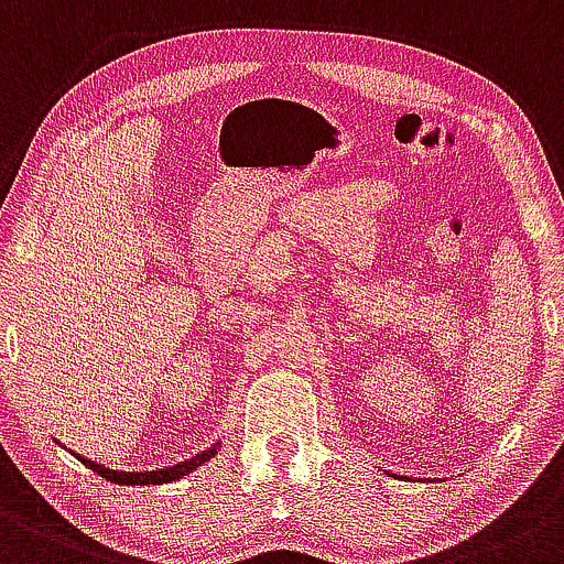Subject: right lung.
<instances>
[{
	"mask_svg": "<svg viewBox=\"0 0 564 564\" xmlns=\"http://www.w3.org/2000/svg\"><path fill=\"white\" fill-rule=\"evenodd\" d=\"M218 451H220V442H213L207 451L192 455V458L181 460V464L164 466V469H156V471H117V469H109V466L95 464V460L85 458V455L74 453V458H79L87 469L98 471L100 477L109 479V482H113V485H167V482H178V479L186 477V474L199 469V466L205 464V460H210Z\"/></svg>",
	"mask_w": 564,
	"mask_h": 564,
	"instance_id": "add662e5",
	"label": "right lung"
}]
</instances>
